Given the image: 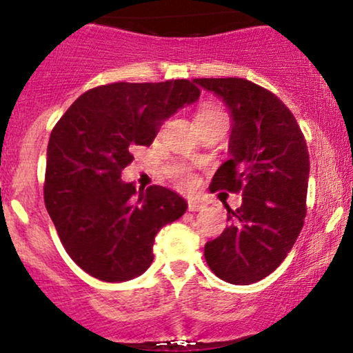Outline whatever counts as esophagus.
<instances>
[{
  "label": "esophagus",
  "instance_id": "obj_1",
  "mask_svg": "<svg viewBox=\"0 0 353 353\" xmlns=\"http://www.w3.org/2000/svg\"><path fill=\"white\" fill-rule=\"evenodd\" d=\"M188 209L190 210V212H199V210L205 209V205L201 204V202H197V201H189L188 202Z\"/></svg>",
  "mask_w": 353,
  "mask_h": 353
}]
</instances>
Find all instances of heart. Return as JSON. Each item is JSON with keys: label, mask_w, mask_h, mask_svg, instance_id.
<instances>
[{"label": "heart", "mask_w": 353, "mask_h": 353, "mask_svg": "<svg viewBox=\"0 0 353 353\" xmlns=\"http://www.w3.org/2000/svg\"><path fill=\"white\" fill-rule=\"evenodd\" d=\"M217 117H225V114L221 111V109L216 108V106H210V104H204V106H201L196 112V121L217 119ZM225 119H228V117H225ZM179 182L182 185H184V188H188V185L192 184V179H190L189 174L182 172L179 176Z\"/></svg>", "instance_id": "obj_1"}]
</instances>
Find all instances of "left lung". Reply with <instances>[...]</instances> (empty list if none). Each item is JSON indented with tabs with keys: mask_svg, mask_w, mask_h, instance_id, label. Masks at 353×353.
Returning a JSON list of instances; mask_svg holds the SVG:
<instances>
[{
	"mask_svg": "<svg viewBox=\"0 0 353 353\" xmlns=\"http://www.w3.org/2000/svg\"><path fill=\"white\" fill-rule=\"evenodd\" d=\"M230 109L232 132L225 161L210 190L242 194L228 208L229 228L204 247L205 262L222 281L249 285L272 274L303 228L309 149L290 109L269 89L242 78H197Z\"/></svg>",
	"mask_w": 353,
	"mask_h": 353,
	"instance_id": "left-lung-1",
	"label": "left lung"
}]
</instances>
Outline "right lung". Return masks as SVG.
<instances>
[{"instance_id": "1", "label": "right lung", "mask_w": 353, "mask_h": 353, "mask_svg": "<svg viewBox=\"0 0 353 353\" xmlns=\"http://www.w3.org/2000/svg\"><path fill=\"white\" fill-rule=\"evenodd\" d=\"M199 96L189 79L104 84L81 94L52 128L44 204L84 272L124 282L151 265L154 237L188 204L163 185L136 190L121 172L132 148L151 145L164 121Z\"/></svg>"}]
</instances>
